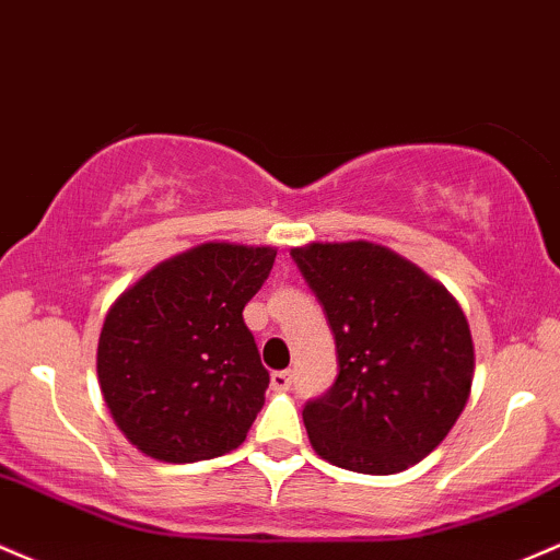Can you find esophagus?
<instances>
[{
  "mask_svg": "<svg viewBox=\"0 0 560 560\" xmlns=\"http://www.w3.org/2000/svg\"><path fill=\"white\" fill-rule=\"evenodd\" d=\"M272 388L275 392H285V388H291V381H293V375H291V370H278V373H272Z\"/></svg>",
  "mask_w": 560,
  "mask_h": 560,
  "instance_id": "esophagus-1",
  "label": "esophagus"
}]
</instances>
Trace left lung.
I'll use <instances>...</instances> for the list:
<instances>
[{
	"label": "left lung",
	"mask_w": 560,
	"mask_h": 560,
	"mask_svg": "<svg viewBox=\"0 0 560 560\" xmlns=\"http://www.w3.org/2000/svg\"><path fill=\"white\" fill-rule=\"evenodd\" d=\"M293 261L336 338L338 378L304 405L323 460L388 476L416 466L460 418L474 341L442 282L368 241L310 243Z\"/></svg>",
	"instance_id": "left-lung-1"
}]
</instances>
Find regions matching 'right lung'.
<instances>
[{
    "mask_svg": "<svg viewBox=\"0 0 560 560\" xmlns=\"http://www.w3.org/2000/svg\"><path fill=\"white\" fill-rule=\"evenodd\" d=\"M275 256L269 246L203 243L150 269L105 314L100 388L148 457L211 460L246 442L269 373L243 310Z\"/></svg>",
    "mask_w": 560,
    "mask_h": 560,
    "instance_id": "add662e5",
    "label": "right lung"
}]
</instances>
